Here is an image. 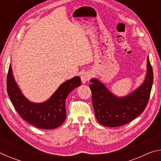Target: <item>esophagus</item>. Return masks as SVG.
I'll return each instance as SVG.
<instances>
[{
    "label": "esophagus",
    "mask_w": 161,
    "mask_h": 161,
    "mask_svg": "<svg viewBox=\"0 0 161 161\" xmlns=\"http://www.w3.org/2000/svg\"><path fill=\"white\" fill-rule=\"evenodd\" d=\"M91 78V74L88 72H84L81 75V80L83 84H85Z\"/></svg>",
    "instance_id": "obj_1"
}]
</instances>
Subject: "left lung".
<instances>
[{
    "label": "left lung",
    "mask_w": 161,
    "mask_h": 161,
    "mask_svg": "<svg viewBox=\"0 0 161 161\" xmlns=\"http://www.w3.org/2000/svg\"><path fill=\"white\" fill-rule=\"evenodd\" d=\"M153 81L148 56L143 82L130 94L117 97L97 78L90 80L92 103L95 116L103 126L116 127L129 123L143 112L148 103Z\"/></svg>",
    "instance_id": "left-lung-1"
}]
</instances>
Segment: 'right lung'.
Returning a JSON list of instances; mask_svg holds the SVG:
<instances>
[{
  "mask_svg": "<svg viewBox=\"0 0 161 161\" xmlns=\"http://www.w3.org/2000/svg\"><path fill=\"white\" fill-rule=\"evenodd\" d=\"M80 85V77L77 76L60 84L45 102L35 103L22 93L10 64L7 77L8 94L15 109L25 121L42 129H54L64 123L67 116L65 101L68 94Z\"/></svg>",
  "mask_w": 161,
  "mask_h": 161,
  "instance_id": "right-lung-1",
  "label": "right lung"
}]
</instances>
